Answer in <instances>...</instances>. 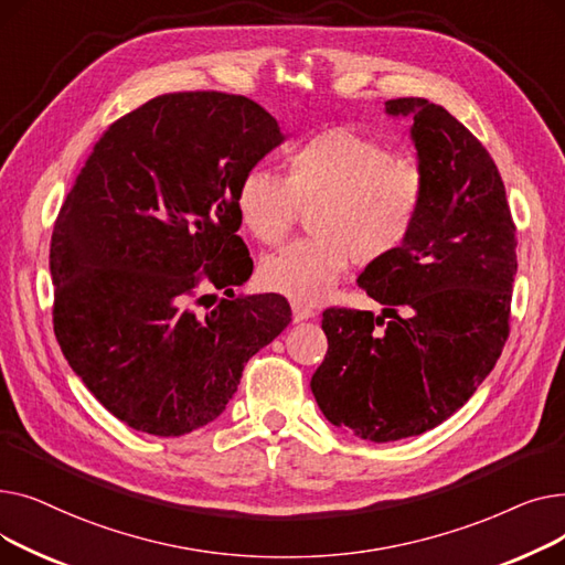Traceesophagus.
<instances>
[{"instance_id":"34e87169","label":"esophagus","mask_w":565,"mask_h":565,"mask_svg":"<svg viewBox=\"0 0 565 565\" xmlns=\"http://www.w3.org/2000/svg\"><path fill=\"white\" fill-rule=\"evenodd\" d=\"M290 309H292V320H295V322H302V320H309V318L316 316L313 309H309V307H305V305H300V302H292Z\"/></svg>"}]
</instances>
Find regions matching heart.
Wrapping results in <instances>:
<instances>
[{"label":"heart","mask_w":565,"mask_h":565,"mask_svg":"<svg viewBox=\"0 0 565 565\" xmlns=\"http://www.w3.org/2000/svg\"><path fill=\"white\" fill-rule=\"evenodd\" d=\"M426 199L417 164L352 130H322L286 156V178L249 169L235 192L243 226L263 245H279L300 211L313 233L260 263V281L295 302H320L350 258L362 265L394 256L417 226Z\"/></svg>","instance_id":"obj_1"}]
</instances>
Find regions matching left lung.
Listing matches in <instances>:
<instances>
[{
	"label": "left lung",
	"instance_id": "left-lung-1",
	"mask_svg": "<svg viewBox=\"0 0 565 565\" xmlns=\"http://www.w3.org/2000/svg\"><path fill=\"white\" fill-rule=\"evenodd\" d=\"M384 111L412 118L424 211L409 241L358 279L382 313H322L328 354L311 377L330 424L380 444L439 426L479 390L509 337L518 273L507 190L483 143L426 98Z\"/></svg>",
	"mask_w": 565,
	"mask_h": 565
}]
</instances>
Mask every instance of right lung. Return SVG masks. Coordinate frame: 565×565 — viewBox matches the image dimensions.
<instances>
[{"label":"right lung","instance_id":"1","mask_svg":"<svg viewBox=\"0 0 565 565\" xmlns=\"http://www.w3.org/2000/svg\"><path fill=\"white\" fill-rule=\"evenodd\" d=\"M284 139L245 96L164 94L111 124L75 178L50 245L54 334L130 428L181 437L215 422L290 322L281 295L233 298L254 267L235 192ZM201 282L232 300L199 315Z\"/></svg>","mask_w":565,"mask_h":565}]
</instances>
